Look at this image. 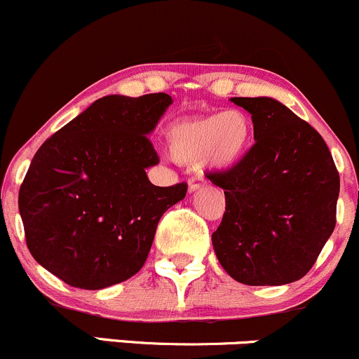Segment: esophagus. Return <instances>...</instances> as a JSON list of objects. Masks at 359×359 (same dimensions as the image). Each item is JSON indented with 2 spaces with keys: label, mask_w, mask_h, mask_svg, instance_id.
Here are the masks:
<instances>
[{
  "label": "esophagus",
  "mask_w": 359,
  "mask_h": 359,
  "mask_svg": "<svg viewBox=\"0 0 359 359\" xmlns=\"http://www.w3.org/2000/svg\"><path fill=\"white\" fill-rule=\"evenodd\" d=\"M204 185V179L203 177L196 175V177H191L189 179V192H194V191H199L201 187Z\"/></svg>",
  "instance_id": "obj_1"
}]
</instances>
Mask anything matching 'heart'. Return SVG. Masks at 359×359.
<instances>
[{
	"label": "heart",
	"instance_id": "b5f03b06",
	"mask_svg": "<svg viewBox=\"0 0 359 359\" xmlns=\"http://www.w3.org/2000/svg\"><path fill=\"white\" fill-rule=\"evenodd\" d=\"M253 137L251 118L241 109L204 114L175 123L168 128L170 155L180 163L204 158L214 168H228L240 162Z\"/></svg>",
	"mask_w": 359,
	"mask_h": 359
}]
</instances>
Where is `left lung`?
I'll return each instance as SVG.
<instances>
[{"mask_svg": "<svg viewBox=\"0 0 359 359\" xmlns=\"http://www.w3.org/2000/svg\"><path fill=\"white\" fill-rule=\"evenodd\" d=\"M251 114L255 145L209 180L224 189L212 233L221 266L245 285L300 280L336 226L339 174L319 133L271 97H231Z\"/></svg>", "mask_w": 359, "mask_h": 359, "instance_id": "8db88e82", "label": "left lung"}]
</instances>
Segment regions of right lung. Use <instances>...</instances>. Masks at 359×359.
Wrapping results in <instances>:
<instances>
[{"instance_id":"obj_1","label":"right lung","mask_w":359,"mask_h":359,"mask_svg":"<svg viewBox=\"0 0 359 359\" xmlns=\"http://www.w3.org/2000/svg\"><path fill=\"white\" fill-rule=\"evenodd\" d=\"M172 104L165 93L94 101L45 140L18 194L27 246L69 285L100 290L145 265L160 217L187 184L156 187L148 140Z\"/></svg>"}]
</instances>
